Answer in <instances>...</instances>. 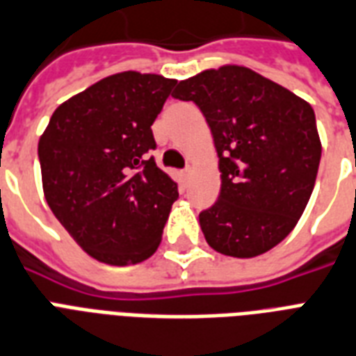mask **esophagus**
<instances>
[{
    "instance_id": "obj_1",
    "label": "esophagus",
    "mask_w": 356,
    "mask_h": 356,
    "mask_svg": "<svg viewBox=\"0 0 356 356\" xmlns=\"http://www.w3.org/2000/svg\"><path fill=\"white\" fill-rule=\"evenodd\" d=\"M191 167H186V169H181L180 170V178L181 180H187V178H189V175H191Z\"/></svg>"
}]
</instances>
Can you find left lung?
I'll list each match as a JSON object with an SVG mask.
<instances>
[{
    "label": "left lung",
    "mask_w": 356,
    "mask_h": 356,
    "mask_svg": "<svg viewBox=\"0 0 356 356\" xmlns=\"http://www.w3.org/2000/svg\"><path fill=\"white\" fill-rule=\"evenodd\" d=\"M208 122L221 193L198 216L211 249L254 258L296 228L312 195L321 140L312 106L250 68L225 65L176 85Z\"/></svg>",
    "instance_id": "obj_1"
}]
</instances>
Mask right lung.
<instances>
[{
	"instance_id": "right-lung-1",
	"label": "right lung",
	"mask_w": 356,
	"mask_h": 356,
	"mask_svg": "<svg viewBox=\"0 0 356 356\" xmlns=\"http://www.w3.org/2000/svg\"><path fill=\"white\" fill-rule=\"evenodd\" d=\"M176 79L113 74L63 102L38 140L49 209L95 260L129 266L158 250L178 186L147 154Z\"/></svg>"
}]
</instances>
